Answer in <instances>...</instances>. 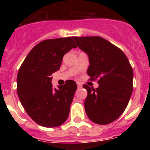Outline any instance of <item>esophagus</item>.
Listing matches in <instances>:
<instances>
[{
  "instance_id": "34e87169",
  "label": "esophagus",
  "mask_w": 150,
  "mask_h": 150,
  "mask_svg": "<svg viewBox=\"0 0 150 150\" xmlns=\"http://www.w3.org/2000/svg\"><path fill=\"white\" fill-rule=\"evenodd\" d=\"M76 85H77L78 88H81L82 87V83H79V82H77V83H76Z\"/></svg>"
}]
</instances>
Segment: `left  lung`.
Here are the masks:
<instances>
[{"label": "left lung", "instance_id": "8db88e82", "mask_svg": "<svg viewBox=\"0 0 150 150\" xmlns=\"http://www.w3.org/2000/svg\"><path fill=\"white\" fill-rule=\"evenodd\" d=\"M79 49L88 55L87 74L99 86L83 85L88 95L85 110L93 122L107 125L120 117L128 106L133 91V69L117 46L100 37H74Z\"/></svg>", "mask_w": 150, "mask_h": 150}]
</instances>
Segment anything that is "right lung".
Listing matches in <instances>:
<instances>
[{"label": "right lung", "instance_id": "1", "mask_svg": "<svg viewBox=\"0 0 150 150\" xmlns=\"http://www.w3.org/2000/svg\"><path fill=\"white\" fill-rule=\"evenodd\" d=\"M74 38L48 39L36 45L17 75V93L24 109L36 123L54 128L67 120L77 86L74 80L52 88V74L60 69L64 55L77 46Z\"/></svg>", "mask_w": 150, "mask_h": 150}]
</instances>
